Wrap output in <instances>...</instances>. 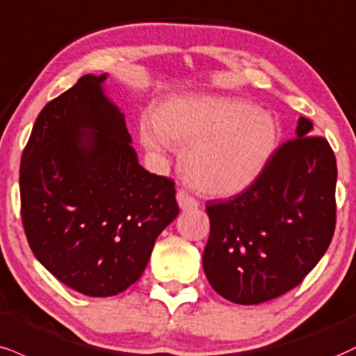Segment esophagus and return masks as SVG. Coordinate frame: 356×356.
<instances>
[{
	"label": "esophagus",
	"instance_id": "34e87169",
	"mask_svg": "<svg viewBox=\"0 0 356 356\" xmlns=\"http://www.w3.org/2000/svg\"><path fill=\"white\" fill-rule=\"evenodd\" d=\"M177 202H179V207H181L182 211H191V209H197L200 205L199 200L194 199L189 192L184 191V189L177 191Z\"/></svg>",
	"mask_w": 356,
	"mask_h": 356
}]
</instances>
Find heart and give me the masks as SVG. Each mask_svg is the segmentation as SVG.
Here are the masks:
<instances>
[{"mask_svg":"<svg viewBox=\"0 0 356 356\" xmlns=\"http://www.w3.org/2000/svg\"><path fill=\"white\" fill-rule=\"evenodd\" d=\"M140 124V140L154 152L187 145L182 154L186 177L199 191L232 195L259 177L275 151L273 119L250 102L232 97L184 94L167 97Z\"/></svg>","mask_w":356,"mask_h":356,"instance_id":"1","label":"heart"}]
</instances>
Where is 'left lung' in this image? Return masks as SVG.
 I'll return each mask as SVG.
<instances>
[{
  "instance_id": "obj_1",
  "label": "left lung",
  "mask_w": 356,
  "mask_h": 356,
  "mask_svg": "<svg viewBox=\"0 0 356 356\" xmlns=\"http://www.w3.org/2000/svg\"><path fill=\"white\" fill-rule=\"evenodd\" d=\"M337 159L314 124L272 154L245 191L205 205L211 235L202 255L212 289L257 305L297 286L332 242L337 222Z\"/></svg>"
}]
</instances>
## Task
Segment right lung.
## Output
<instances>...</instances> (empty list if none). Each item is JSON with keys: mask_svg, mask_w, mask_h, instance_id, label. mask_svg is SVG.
<instances>
[{"mask_svg": "<svg viewBox=\"0 0 356 356\" xmlns=\"http://www.w3.org/2000/svg\"><path fill=\"white\" fill-rule=\"evenodd\" d=\"M86 74L49 101L21 156V219L34 257L64 285L111 297L139 280L179 216L174 181L137 162L124 114Z\"/></svg>", "mask_w": 356, "mask_h": 356, "instance_id": "obj_1", "label": "right lung"}]
</instances>
